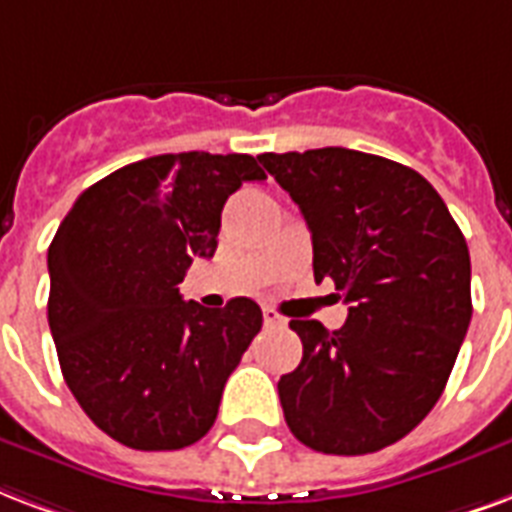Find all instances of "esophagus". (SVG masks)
<instances>
[{"mask_svg":"<svg viewBox=\"0 0 512 512\" xmlns=\"http://www.w3.org/2000/svg\"><path fill=\"white\" fill-rule=\"evenodd\" d=\"M263 322L268 327H282V325H287V319L282 317V314H279V311H276V308H271V306H265L263 308Z\"/></svg>","mask_w":512,"mask_h":512,"instance_id":"esophagus-1","label":"esophagus"}]
</instances>
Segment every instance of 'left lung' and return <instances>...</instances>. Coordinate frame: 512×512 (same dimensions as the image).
I'll list each match as a JSON object with an SVG mask.
<instances>
[{
    "label": "left lung",
    "instance_id": "left-lung-1",
    "mask_svg": "<svg viewBox=\"0 0 512 512\" xmlns=\"http://www.w3.org/2000/svg\"><path fill=\"white\" fill-rule=\"evenodd\" d=\"M298 204L314 279L349 303L341 330L292 319L303 360L279 378L292 435L322 454H373L405 438L446 389L470 317V252L419 171L346 147L263 152Z\"/></svg>",
    "mask_w": 512,
    "mask_h": 512
}]
</instances>
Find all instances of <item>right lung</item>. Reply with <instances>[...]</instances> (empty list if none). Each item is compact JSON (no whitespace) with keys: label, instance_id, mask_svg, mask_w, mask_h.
<instances>
[{"label":"right lung","instance_id":"obj_1","mask_svg":"<svg viewBox=\"0 0 512 512\" xmlns=\"http://www.w3.org/2000/svg\"><path fill=\"white\" fill-rule=\"evenodd\" d=\"M255 179L252 155H155L99 179L58 225L50 333L74 400L117 443L177 451L212 429L263 311L249 298L198 306L179 282L214 255L228 195Z\"/></svg>","mask_w":512,"mask_h":512}]
</instances>
